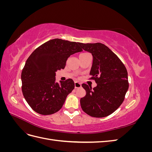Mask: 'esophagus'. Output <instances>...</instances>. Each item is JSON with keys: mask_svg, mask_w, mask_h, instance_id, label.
Masks as SVG:
<instances>
[{"mask_svg": "<svg viewBox=\"0 0 152 152\" xmlns=\"http://www.w3.org/2000/svg\"><path fill=\"white\" fill-rule=\"evenodd\" d=\"M80 87H81V84L78 82H75V88L78 89V88H80Z\"/></svg>", "mask_w": 152, "mask_h": 152, "instance_id": "34e87169", "label": "esophagus"}]
</instances>
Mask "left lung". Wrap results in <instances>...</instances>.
<instances>
[{
  "mask_svg": "<svg viewBox=\"0 0 152 152\" xmlns=\"http://www.w3.org/2000/svg\"><path fill=\"white\" fill-rule=\"evenodd\" d=\"M93 57L90 75L97 86L82 84L86 94L80 99L83 111L89 115L102 118L110 115L123 103L129 88L127 69L107 45L102 43H79Z\"/></svg>",
  "mask_w": 152,
  "mask_h": 152,
  "instance_id": "left-lung-1",
  "label": "left lung"
}]
</instances>
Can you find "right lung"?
Returning a JSON list of instances; mask_svg holds the SVG:
<instances>
[{
  "label": "right lung",
  "instance_id": "add662e5",
  "mask_svg": "<svg viewBox=\"0 0 152 152\" xmlns=\"http://www.w3.org/2000/svg\"><path fill=\"white\" fill-rule=\"evenodd\" d=\"M79 43L59 39L50 40L27 59L21 76L22 93L35 112L48 115L58 112L74 89L72 79L58 84L55 75L58 70L65 68L70 55L82 51Z\"/></svg>",
  "mask_w": 152,
  "mask_h": 152
}]
</instances>
